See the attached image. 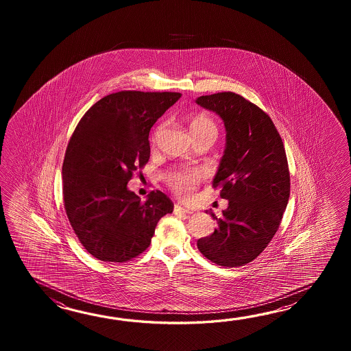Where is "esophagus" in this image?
Instances as JSON below:
<instances>
[{
	"label": "esophagus",
	"mask_w": 351,
	"mask_h": 351,
	"mask_svg": "<svg viewBox=\"0 0 351 351\" xmlns=\"http://www.w3.org/2000/svg\"><path fill=\"white\" fill-rule=\"evenodd\" d=\"M173 213L174 215H188V213H192L189 209L183 208L182 206H179V204H176L174 206V208H173Z\"/></svg>",
	"instance_id": "esophagus-1"
}]
</instances>
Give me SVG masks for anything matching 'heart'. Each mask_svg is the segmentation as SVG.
<instances>
[{"label":"heart","mask_w":351,"mask_h":351,"mask_svg":"<svg viewBox=\"0 0 351 351\" xmlns=\"http://www.w3.org/2000/svg\"><path fill=\"white\" fill-rule=\"evenodd\" d=\"M191 128L193 135L202 134L206 132H216L217 125L213 120L208 118L207 115L198 114L195 115ZM165 130V123L159 124L157 129L153 133V142H157L158 138L163 133ZM204 177V173L202 169L198 168H178V169H173L165 174V182L167 186L172 189L174 193L182 197V198H189L197 186L201 183L202 179Z\"/></svg>","instance_id":"b5f03b06"}]
</instances>
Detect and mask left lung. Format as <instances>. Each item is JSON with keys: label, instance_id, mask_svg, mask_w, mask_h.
Masks as SVG:
<instances>
[{"label": "left lung", "instance_id": "1", "mask_svg": "<svg viewBox=\"0 0 351 351\" xmlns=\"http://www.w3.org/2000/svg\"><path fill=\"white\" fill-rule=\"evenodd\" d=\"M195 103L218 114L226 149L213 188L228 199L218 228L198 239L201 254L219 266L239 267L262 254L281 223L290 197L284 143L267 112L232 91L199 97Z\"/></svg>", "mask_w": 351, "mask_h": 351}]
</instances>
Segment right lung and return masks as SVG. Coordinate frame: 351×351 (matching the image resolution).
Returning a JSON list of instances; mask_svg holds the SVG:
<instances>
[{"mask_svg":"<svg viewBox=\"0 0 351 351\" xmlns=\"http://www.w3.org/2000/svg\"><path fill=\"white\" fill-rule=\"evenodd\" d=\"M180 93L123 90L84 114L67 144L62 197L84 248L105 262H127L150 245L158 221L172 213L163 192L142 202L127 188L150 157L149 132Z\"/></svg>","mask_w":351,"mask_h":351,"instance_id":"obj_1","label":"right lung"}]
</instances>
